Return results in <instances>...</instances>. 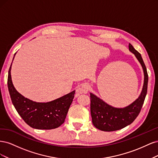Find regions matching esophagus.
I'll use <instances>...</instances> for the list:
<instances>
[{
    "mask_svg": "<svg viewBox=\"0 0 158 158\" xmlns=\"http://www.w3.org/2000/svg\"><path fill=\"white\" fill-rule=\"evenodd\" d=\"M89 89V85L88 84H84L81 86H80L76 91V95L78 96L80 94H87Z\"/></svg>",
    "mask_w": 158,
    "mask_h": 158,
    "instance_id": "34e87169",
    "label": "esophagus"
}]
</instances>
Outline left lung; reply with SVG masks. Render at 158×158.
Returning a JSON list of instances; mask_svg holds the SVG:
<instances>
[{"mask_svg":"<svg viewBox=\"0 0 158 158\" xmlns=\"http://www.w3.org/2000/svg\"><path fill=\"white\" fill-rule=\"evenodd\" d=\"M130 51L135 55L142 66L144 74V85L140 96L128 106L116 108L109 106L96 95L90 93V111L94 126L102 131L111 132L126 127L135 120L139 114L147 94L148 75L141 55L129 44Z\"/></svg>","mask_w":158,"mask_h":158,"instance_id":"obj_1","label":"left lung"}]
</instances>
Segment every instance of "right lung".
<instances>
[{"instance_id": "obj_1", "label": "right lung", "mask_w": 158, "mask_h": 158, "mask_svg": "<svg viewBox=\"0 0 158 158\" xmlns=\"http://www.w3.org/2000/svg\"><path fill=\"white\" fill-rule=\"evenodd\" d=\"M11 66L12 64L8 76V91L14 106L23 120L31 127L41 130L56 128L63 124L73 101L75 90L49 102H33L23 97L14 88L10 74Z\"/></svg>"}]
</instances>
